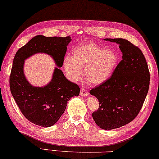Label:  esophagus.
<instances>
[{"label":"esophagus","mask_w":159,"mask_h":159,"mask_svg":"<svg viewBox=\"0 0 159 159\" xmlns=\"http://www.w3.org/2000/svg\"><path fill=\"white\" fill-rule=\"evenodd\" d=\"M80 95L83 96V97H87L88 95H89V92H88L85 89H81V91H80Z\"/></svg>","instance_id":"esophagus-1"}]
</instances>
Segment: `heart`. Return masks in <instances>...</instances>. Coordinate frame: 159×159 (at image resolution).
Returning <instances> with one entry per match:
<instances>
[{
	"mask_svg": "<svg viewBox=\"0 0 159 159\" xmlns=\"http://www.w3.org/2000/svg\"><path fill=\"white\" fill-rule=\"evenodd\" d=\"M118 56L111 49H106L92 43L80 44L73 48L72 56L63 60V67L67 77L76 81L84 67L86 81L93 85L106 81L117 65Z\"/></svg>",
	"mask_w": 159,
	"mask_h": 159,
	"instance_id": "heart-1",
	"label": "heart"
}]
</instances>
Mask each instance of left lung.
Masks as SVG:
<instances>
[{"instance_id":"1","label":"left lung","mask_w":159,"mask_h":159,"mask_svg":"<svg viewBox=\"0 0 159 159\" xmlns=\"http://www.w3.org/2000/svg\"><path fill=\"white\" fill-rule=\"evenodd\" d=\"M119 45L122 61L112 75L92 89L100 106L92 113L95 123L104 130H112L129 123L138 115L148 94L150 73L139 49L125 39H104Z\"/></svg>"}]
</instances>
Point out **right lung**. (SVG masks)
Wrapping results in <instances>:
<instances>
[{"label": "right lung", "instance_id": "obj_1", "mask_svg": "<svg viewBox=\"0 0 159 159\" xmlns=\"http://www.w3.org/2000/svg\"><path fill=\"white\" fill-rule=\"evenodd\" d=\"M71 40L69 36L37 35L15 54L10 75V90L22 114L32 123L45 128L53 125L65 112L70 98L79 95L78 86L68 81L60 70ZM36 53L51 55L57 66L52 81L44 87L33 86L24 74L25 60Z\"/></svg>", "mask_w": 159, "mask_h": 159}]
</instances>
